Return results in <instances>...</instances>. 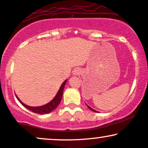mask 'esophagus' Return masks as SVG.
<instances>
[{
	"instance_id": "obj_1",
	"label": "esophagus",
	"mask_w": 148,
	"mask_h": 148,
	"mask_svg": "<svg viewBox=\"0 0 148 148\" xmlns=\"http://www.w3.org/2000/svg\"><path fill=\"white\" fill-rule=\"evenodd\" d=\"M79 74V69H75L74 70V74L75 75H77V74Z\"/></svg>"
}]
</instances>
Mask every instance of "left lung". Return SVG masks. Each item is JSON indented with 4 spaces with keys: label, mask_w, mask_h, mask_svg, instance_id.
<instances>
[{
    "label": "left lung",
    "mask_w": 148,
    "mask_h": 148,
    "mask_svg": "<svg viewBox=\"0 0 148 148\" xmlns=\"http://www.w3.org/2000/svg\"><path fill=\"white\" fill-rule=\"evenodd\" d=\"M87 105V104H86ZM87 106H88V108H89V109H90V110H92V111H93V112H98L97 111H96V110H94V109H92V108H90V106H88V105H87Z\"/></svg>",
    "instance_id": "obj_1"
}]
</instances>
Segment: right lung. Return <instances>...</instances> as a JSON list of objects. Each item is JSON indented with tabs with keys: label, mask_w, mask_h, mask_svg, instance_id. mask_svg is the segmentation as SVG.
Returning a JSON list of instances; mask_svg holds the SVG:
<instances>
[{
	"label": "right lung",
	"mask_w": 148,
	"mask_h": 148,
	"mask_svg": "<svg viewBox=\"0 0 148 148\" xmlns=\"http://www.w3.org/2000/svg\"><path fill=\"white\" fill-rule=\"evenodd\" d=\"M66 82H67V80H65V81L62 83V85H60L59 90H58V92H57V94H56V96H55L54 99H53L50 102H49L45 105H43V106H38V107L29 106H27V105H25V103H23L22 101L19 99V98L17 97V95H16V97L18 100L19 101V102H20L21 104L25 107V108H26L27 109L30 110V111L33 112L34 113L39 114H49L51 112L54 111V110L57 108V106L59 105L60 101H61L62 97H63L64 87H65V84H66Z\"/></svg>",
	"instance_id": "add662e5"
}]
</instances>
